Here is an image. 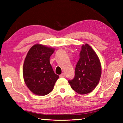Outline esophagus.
Returning a JSON list of instances; mask_svg holds the SVG:
<instances>
[{
	"label": "esophagus",
	"instance_id": "esophagus-1",
	"mask_svg": "<svg viewBox=\"0 0 123 123\" xmlns=\"http://www.w3.org/2000/svg\"><path fill=\"white\" fill-rule=\"evenodd\" d=\"M60 77H65V74L64 73H62V74H60Z\"/></svg>",
	"mask_w": 123,
	"mask_h": 123
}]
</instances>
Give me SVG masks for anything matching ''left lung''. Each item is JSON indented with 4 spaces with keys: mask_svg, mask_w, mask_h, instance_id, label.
I'll list each match as a JSON object with an SVG mask.
<instances>
[{
    "mask_svg": "<svg viewBox=\"0 0 123 123\" xmlns=\"http://www.w3.org/2000/svg\"><path fill=\"white\" fill-rule=\"evenodd\" d=\"M101 65L95 52L87 44L81 46L75 68V75L68 82L74 91L80 94L92 92L99 82Z\"/></svg>",
    "mask_w": 123,
    "mask_h": 123,
    "instance_id": "obj_1",
    "label": "left lung"
}]
</instances>
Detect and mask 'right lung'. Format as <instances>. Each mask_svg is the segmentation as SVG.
<instances>
[{"mask_svg": "<svg viewBox=\"0 0 123 123\" xmlns=\"http://www.w3.org/2000/svg\"><path fill=\"white\" fill-rule=\"evenodd\" d=\"M54 48L37 44L31 47L24 62L23 76L28 88L37 95L51 92L59 76L54 73L49 58Z\"/></svg>", "mask_w": 123, "mask_h": 123, "instance_id": "obj_1", "label": "right lung"}]
</instances>
